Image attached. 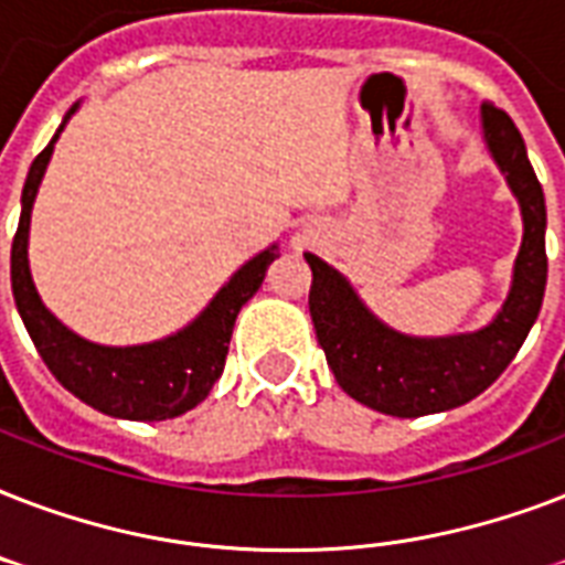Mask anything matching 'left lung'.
<instances>
[{"mask_svg": "<svg viewBox=\"0 0 565 565\" xmlns=\"http://www.w3.org/2000/svg\"><path fill=\"white\" fill-rule=\"evenodd\" d=\"M487 152L508 179L522 211V246L501 310L478 331L448 337H411L372 313L349 278L322 257L305 252L310 319L337 384L372 411L416 419L472 402L508 370L540 317L548 278L545 195L527 161L525 140L495 105H481Z\"/></svg>", "mask_w": 565, "mask_h": 565, "instance_id": "8db88e82", "label": "left lung"}]
</instances>
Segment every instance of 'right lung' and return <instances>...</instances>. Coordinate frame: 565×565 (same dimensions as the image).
<instances>
[{
  "label": "right lung",
  "instance_id": "obj_1",
  "mask_svg": "<svg viewBox=\"0 0 565 565\" xmlns=\"http://www.w3.org/2000/svg\"><path fill=\"white\" fill-rule=\"evenodd\" d=\"M75 110H78V102L70 108L46 149L34 158L25 188H22L20 225H17L11 246L13 301H17L22 326L29 331L31 343L49 372L75 398H82L84 404H90L108 416H117V419H175L204 402L216 384V377L222 375L239 308L264 284L266 269L278 257V246L273 243L260 255L246 260L228 281L222 284L211 305L190 326L163 337V340L140 345H102L70 331L43 305L38 287L31 281L29 228L40 181L46 175L57 137Z\"/></svg>",
  "mask_w": 565,
  "mask_h": 565
}]
</instances>
